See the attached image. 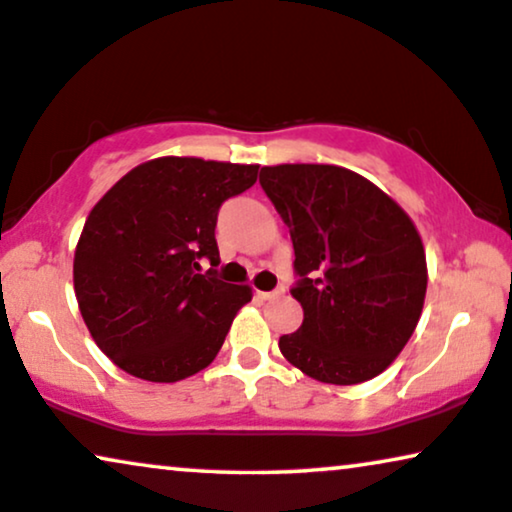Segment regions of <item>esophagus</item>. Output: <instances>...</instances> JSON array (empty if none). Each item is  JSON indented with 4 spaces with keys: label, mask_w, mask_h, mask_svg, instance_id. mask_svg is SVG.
<instances>
[{
    "label": "esophagus",
    "mask_w": 512,
    "mask_h": 512,
    "mask_svg": "<svg viewBox=\"0 0 512 512\" xmlns=\"http://www.w3.org/2000/svg\"><path fill=\"white\" fill-rule=\"evenodd\" d=\"M283 292H285L283 288H278V290H271V292H257V297L264 299V302H269V299H276V297H281Z\"/></svg>",
    "instance_id": "esophagus-1"
}]
</instances>
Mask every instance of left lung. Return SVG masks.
<instances>
[{"mask_svg": "<svg viewBox=\"0 0 512 512\" xmlns=\"http://www.w3.org/2000/svg\"><path fill=\"white\" fill-rule=\"evenodd\" d=\"M260 185L290 229V292L304 309L302 327L278 349L325 384L377 377L410 342L424 309L417 227L379 187L339 166H267Z\"/></svg>", "mask_w": 512, "mask_h": 512, "instance_id": "8db88e82", "label": "left lung"}]
</instances>
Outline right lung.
Segmentation results:
<instances>
[{"instance_id":"1","label":"right lung","mask_w":512,"mask_h":512,"mask_svg":"<svg viewBox=\"0 0 512 512\" xmlns=\"http://www.w3.org/2000/svg\"><path fill=\"white\" fill-rule=\"evenodd\" d=\"M257 168L161 156L95 203L74 252V292L95 344L124 372L170 384L213 363L252 297L217 276V213L255 185Z\"/></svg>"}]
</instances>
